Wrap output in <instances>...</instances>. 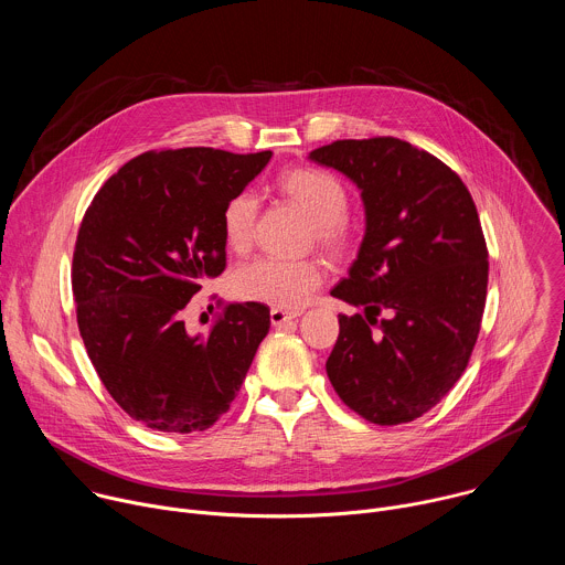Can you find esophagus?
I'll use <instances>...</instances> for the list:
<instances>
[{
	"label": "esophagus",
	"mask_w": 565,
	"mask_h": 565,
	"mask_svg": "<svg viewBox=\"0 0 565 565\" xmlns=\"http://www.w3.org/2000/svg\"><path fill=\"white\" fill-rule=\"evenodd\" d=\"M295 317H297V312H288V310H281V308H273L270 310L273 327H281V324H286V321H290Z\"/></svg>",
	"instance_id": "34e87169"
}]
</instances>
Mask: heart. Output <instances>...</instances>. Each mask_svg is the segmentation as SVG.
<instances>
[{
  "label": "heart",
  "mask_w": 565,
  "mask_h": 565,
  "mask_svg": "<svg viewBox=\"0 0 565 565\" xmlns=\"http://www.w3.org/2000/svg\"><path fill=\"white\" fill-rule=\"evenodd\" d=\"M286 196L299 203L312 218L310 238L331 255H344L353 246V227L347 218L349 190L344 183L324 170H290L279 179ZM259 214V199L244 190L234 194L221 214L225 244L232 250H246L253 244L255 223ZM324 284V270L312 259H277L259 257L238 266L230 277L234 297L244 301L266 303L281 310L301 308Z\"/></svg>",
  "instance_id": "heart-1"
}]
</instances>
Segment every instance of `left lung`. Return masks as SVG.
Returning <instances> with one entry per match:
<instances>
[{
  "mask_svg": "<svg viewBox=\"0 0 565 565\" xmlns=\"http://www.w3.org/2000/svg\"><path fill=\"white\" fill-rule=\"evenodd\" d=\"M310 160L347 174L366 210L327 373L344 405L373 425L427 414L465 373L488 297V246L473 199L434 153L393 136L335 140Z\"/></svg>",
  "mask_w": 565,
  "mask_h": 565,
  "instance_id": "left-lung-1",
  "label": "left lung"
}]
</instances>
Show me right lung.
<instances>
[{"mask_svg":"<svg viewBox=\"0 0 565 565\" xmlns=\"http://www.w3.org/2000/svg\"><path fill=\"white\" fill-rule=\"evenodd\" d=\"M273 151L151 149L94 196L77 230L71 286L77 329L118 407L153 431L210 429L268 335L264 303H227L205 338L183 308L225 270V203Z\"/></svg>","mask_w":565,"mask_h":565,"instance_id":"right-lung-1","label":"right lung"}]
</instances>
